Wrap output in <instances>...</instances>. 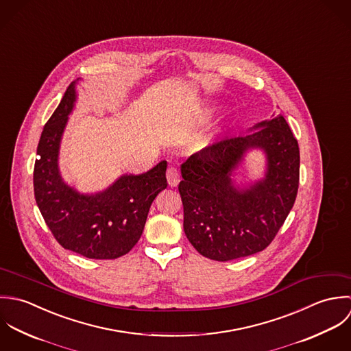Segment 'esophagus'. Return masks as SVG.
<instances>
[{
  "instance_id": "34e87169",
  "label": "esophagus",
  "mask_w": 351,
  "mask_h": 351,
  "mask_svg": "<svg viewBox=\"0 0 351 351\" xmlns=\"http://www.w3.org/2000/svg\"><path fill=\"white\" fill-rule=\"evenodd\" d=\"M167 180H168V184H169L171 187H176V186L179 184V182H180V173L178 172L176 168H173V167L168 168V171H167Z\"/></svg>"
}]
</instances>
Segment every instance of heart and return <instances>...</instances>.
<instances>
[{
	"label": "heart",
	"instance_id": "obj_1",
	"mask_svg": "<svg viewBox=\"0 0 351 351\" xmlns=\"http://www.w3.org/2000/svg\"><path fill=\"white\" fill-rule=\"evenodd\" d=\"M195 143H197V146H199V147H204V146H206V145L209 143V137H208V136H205V134H202V136L197 137Z\"/></svg>",
	"mask_w": 351,
	"mask_h": 351
}]
</instances>
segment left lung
Returning <instances> with one entry per match:
<instances>
[{"label":"left lung","instance_id":"1","mask_svg":"<svg viewBox=\"0 0 351 351\" xmlns=\"http://www.w3.org/2000/svg\"><path fill=\"white\" fill-rule=\"evenodd\" d=\"M244 137L219 141L182 164L179 193L189 241L205 258L228 262L263 251L291 210L300 180V149L282 115ZM251 129V130H252ZM251 148L267 154L265 178L247 189L232 171Z\"/></svg>","mask_w":351,"mask_h":351}]
</instances>
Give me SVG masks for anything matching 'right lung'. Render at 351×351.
<instances>
[{
    "label": "right lung",
    "instance_id": "add662e5",
    "mask_svg": "<svg viewBox=\"0 0 351 351\" xmlns=\"http://www.w3.org/2000/svg\"><path fill=\"white\" fill-rule=\"evenodd\" d=\"M75 82L42 132L34 193L39 210L56 240L89 259H117L140 240L154 198L167 189V161L142 175H123L107 190L84 195L68 186L58 169V153L68 115L75 101Z\"/></svg>",
    "mask_w": 351,
    "mask_h": 351
}]
</instances>
